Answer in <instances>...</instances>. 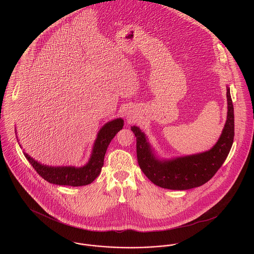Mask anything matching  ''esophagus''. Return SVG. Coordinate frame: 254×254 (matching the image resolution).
Masks as SVG:
<instances>
[{
    "label": "esophagus",
    "instance_id": "34e87169",
    "mask_svg": "<svg viewBox=\"0 0 254 254\" xmlns=\"http://www.w3.org/2000/svg\"><path fill=\"white\" fill-rule=\"evenodd\" d=\"M126 116H127V121L134 122L136 120V117L134 116V114L130 113V112H128Z\"/></svg>",
    "mask_w": 254,
    "mask_h": 254
}]
</instances>
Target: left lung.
Segmentation results:
<instances>
[{"label": "left lung", "mask_w": 254, "mask_h": 254, "mask_svg": "<svg viewBox=\"0 0 254 254\" xmlns=\"http://www.w3.org/2000/svg\"><path fill=\"white\" fill-rule=\"evenodd\" d=\"M227 121L216 144L209 150L187 156L161 159L148 142L144 131L133 126L136 137L138 164L145 176L158 187L174 190H186L209 181L224 164L230 153L234 137V111L227 86Z\"/></svg>", "instance_id": "left-lung-1"}]
</instances>
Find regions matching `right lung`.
Wrapping results in <instances>:
<instances>
[{"label": "right lung", "mask_w": 254, "mask_h": 254, "mask_svg": "<svg viewBox=\"0 0 254 254\" xmlns=\"http://www.w3.org/2000/svg\"><path fill=\"white\" fill-rule=\"evenodd\" d=\"M123 127L124 120L122 118H117L105 124L97 133V138L92 146L91 155L88 162L85 166L80 168H76L72 166H47L41 164L40 162L29 156L24 151V156L36 170L37 173L50 184L70 187L85 186L91 184L101 173V169L104 166V158L106 155L109 143L115 137L118 131L121 130Z\"/></svg>", "instance_id": "right-lung-1"}]
</instances>
